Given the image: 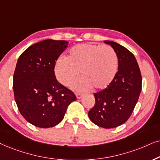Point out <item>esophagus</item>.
<instances>
[{
    "label": "esophagus",
    "mask_w": 160,
    "mask_h": 160,
    "mask_svg": "<svg viewBox=\"0 0 160 160\" xmlns=\"http://www.w3.org/2000/svg\"><path fill=\"white\" fill-rule=\"evenodd\" d=\"M76 97L78 99H81V98L83 97V94L80 93H76Z\"/></svg>",
    "instance_id": "1"
}]
</instances>
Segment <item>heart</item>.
I'll return each mask as SVG.
<instances>
[{
    "instance_id": "obj_1",
    "label": "heart",
    "mask_w": 160,
    "mask_h": 160,
    "mask_svg": "<svg viewBox=\"0 0 160 160\" xmlns=\"http://www.w3.org/2000/svg\"><path fill=\"white\" fill-rule=\"evenodd\" d=\"M118 68L116 51L109 45L80 44L70 49L67 58H59L55 65L58 80L71 86L79 75L82 78L74 85L78 91H87L93 87L103 89L112 82Z\"/></svg>"
}]
</instances>
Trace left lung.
<instances>
[{"label": "left lung", "instance_id": "left-lung-1", "mask_svg": "<svg viewBox=\"0 0 160 160\" xmlns=\"http://www.w3.org/2000/svg\"><path fill=\"white\" fill-rule=\"evenodd\" d=\"M118 58V71L107 88L93 93L95 105L88 112L93 123L106 129L124 123L132 113L142 89V76L136 58L126 48L112 41Z\"/></svg>", "mask_w": 160, "mask_h": 160}]
</instances>
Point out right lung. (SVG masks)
I'll use <instances>...</instances> for the list:
<instances>
[{
  "mask_svg": "<svg viewBox=\"0 0 160 160\" xmlns=\"http://www.w3.org/2000/svg\"><path fill=\"white\" fill-rule=\"evenodd\" d=\"M67 44L63 40H44L30 46L18 58L13 77L14 99L21 115L37 127L58 124L77 99L55 75V62Z\"/></svg>",
  "mask_w": 160,
  "mask_h": 160,
  "instance_id": "right-lung-1",
  "label": "right lung"
}]
</instances>
